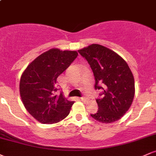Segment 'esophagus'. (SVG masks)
I'll return each mask as SVG.
<instances>
[{
  "label": "esophagus",
  "instance_id": "34e87169",
  "mask_svg": "<svg viewBox=\"0 0 156 156\" xmlns=\"http://www.w3.org/2000/svg\"><path fill=\"white\" fill-rule=\"evenodd\" d=\"M79 99L80 100V101H81L82 102H86L87 101V99L86 98H79Z\"/></svg>",
  "mask_w": 156,
  "mask_h": 156
}]
</instances>
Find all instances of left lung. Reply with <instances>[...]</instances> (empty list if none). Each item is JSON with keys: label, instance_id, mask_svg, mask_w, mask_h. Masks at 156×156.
I'll return each instance as SVG.
<instances>
[{"label": "left lung", "instance_id": "obj_1", "mask_svg": "<svg viewBox=\"0 0 156 156\" xmlns=\"http://www.w3.org/2000/svg\"><path fill=\"white\" fill-rule=\"evenodd\" d=\"M92 68L95 89H103L97 99L98 109L92 118L102 123L119 120L128 111L135 94L134 78L128 64L112 50L98 44L78 50Z\"/></svg>", "mask_w": 156, "mask_h": 156}]
</instances>
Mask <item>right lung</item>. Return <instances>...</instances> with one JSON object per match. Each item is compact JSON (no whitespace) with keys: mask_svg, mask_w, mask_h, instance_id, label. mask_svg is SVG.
I'll return each mask as SVG.
<instances>
[{"mask_svg":"<svg viewBox=\"0 0 156 156\" xmlns=\"http://www.w3.org/2000/svg\"><path fill=\"white\" fill-rule=\"evenodd\" d=\"M76 51L51 48L28 65L20 80V94L25 108L37 121L54 124L69 114L74 101L55 94L57 78L78 55Z\"/></svg>","mask_w":156,"mask_h":156,"instance_id":"1","label":"right lung"}]
</instances>
